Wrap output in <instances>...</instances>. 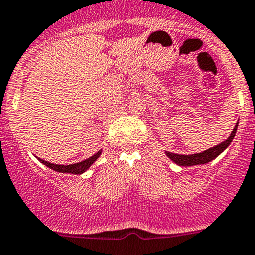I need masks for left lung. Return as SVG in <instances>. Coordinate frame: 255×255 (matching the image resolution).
Here are the masks:
<instances>
[{
    "instance_id": "obj_1",
    "label": "left lung",
    "mask_w": 255,
    "mask_h": 255,
    "mask_svg": "<svg viewBox=\"0 0 255 255\" xmlns=\"http://www.w3.org/2000/svg\"><path fill=\"white\" fill-rule=\"evenodd\" d=\"M237 128H238V122H237L236 127H234L233 131H232L231 136H229L226 141L221 142L219 145H216V146H213V147L208 148V150L203 151V152L192 153V155H178V153H173V152H168V151H166L165 153H166V156H167V157L172 161V162L177 163L178 166H185V167H187V166L205 165V163H208V162H211L212 160H214L217 156L221 155V153L223 152V151L226 150L229 145H231V142L233 141L234 136H236Z\"/></svg>"
}]
</instances>
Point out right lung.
Returning a JSON list of instances; mask_svg holds the SVG:
<instances>
[{
  "mask_svg": "<svg viewBox=\"0 0 255 255\" xmlns=\"http://www.w3.org/2000/svg\"><path fill=\"white\" fill-rule=\"evenodd\" d=\"M100 153H102V150L98 151V152L95 153V155H93L92 157L87 158V160L82 161V162L72 163V165H55V163L48 162V161L42 160V158H38V160L41 161L43 165H45L47 167L52 168V170L57 171V172L73 173V175H82V173H84L85 171H87L88 168H89L90 166H92L93 163L98 160V158H99Z\"/></svg>",
  "mask_w": 255,
  "mask_h": 255,
  "instance_id": "obj_1",
  "label": "right lung"
}]
</instances>
